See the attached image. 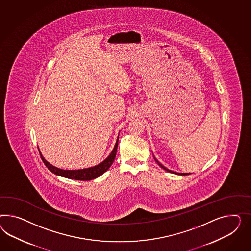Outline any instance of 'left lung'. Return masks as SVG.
I'll use <instances>...</instances> for the list:
<instances>
[{
	"label": "left lung",
	"instance_id": "8db88e82",
	"mask_svg": "<svg viewBox=\"0 0 251 251\" xmlns=\"http://www.w3.org/2000/svg\"><path fill=\"white\" fill-rule=\"evenodd\" d=\"M154 160H155L156 163H158V164H159V165H160V166H161V167H162V168H163V169L165 170V171H167V172H169V173H171V172H172V171H171V170L167 169V168H165V167H164V166H163V164H161V163H159V162H158V160H157V159H156L155 157H154ZM178 175H180V173H179V174H178ZM182 175H189V174H182Z\"/></svg>",
	"mask_w": 251,
	"mask_h": 251
}]
</instances>
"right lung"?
<instances>
[{
	"label": "right lung",
	"mask_w": 251,
	"mask_h": 251,
	"mask_svg": "<svg viewBox=\"0 0 251 251\" xmlns=\"http://www.w3.org/2000/svg\"><path fill=\"white\" fill-rule=\"evenodd\" d=\"M118 143H119V137L117 139L115 146L108 155V158H106L102 163L96 165L94 167H90L87 169L81 170H63L59 169L57 167H54V165L50 164L48 161L43 157L41 154V158L43 160L44 163L48 169L50 170L52 173H54L56 176L66 177L68 179H74V180H79V181H90L92 179H95L97 177L103 175L107 170L111 166V164L114 162L116 153H117V148H118Z\"/></svg>",
	"instance_id": "right-lung-1"
}]
</instances>
